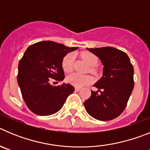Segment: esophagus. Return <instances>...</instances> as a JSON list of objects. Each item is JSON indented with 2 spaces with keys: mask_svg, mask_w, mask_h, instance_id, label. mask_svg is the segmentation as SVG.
<instances>
[{
  "mask_svg": "<svg viewBox=\"0 0 150 150\" xmlns=\"http://www.w3.org/2000/svg\"><path fill=\"white\" fill-rule=\"evenodd\" d=\"M79 90H80V88H78V87H76V88H75V91H79Z\"/></svg>",
  "mask_w": 150,
  "mask_h": 150,
  "instance_id": "obj_1",
  "label": "esophagus"
}]
</instances>
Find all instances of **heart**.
<instances>
[{"mask_svg":"<svg viewBox=\"0 0 150 150\" xmlns=\"http://www.w3.org/2000/svg\"><path fill=\"white\" fill-rule=\"evenodd\" d=\"M82 59L86 62V63L90 67H94L98 64V58L95 56L94 54L88 52H84L81 53ZM74 57L72 54H67L64 56L62 61V67L64 72L69 73L71 72L74 67ZM91 71H93L91 69ZM67 80L68 83L74 85L76 87H83L86 85H88L92 82V79L89 76H84V75H80L78 74H72L69 75L67 77Z\"/></svg>","mask_w":150,"mask_h":150,"instance_id":"b5f03b06","label":"heart"}]
</instances>
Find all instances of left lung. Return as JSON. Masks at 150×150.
Returning <instances> with one entry per match:
<instances>
[{
	"label": "left lung",
	"instance_id": "left-lung-1",
	"mask_svg": "<svg viewBox=\"0 0 150 150\" xmlns=\"http://www.w3.org/2000/svg\"><path fill=\"white\" fill-rule=\"evenodd\" d=\"M103 65V76L94 84L98 91L84 102L93 118L108 121L118 117L126 107L134 88V67L125 52L113 47L86 49Z\"/></svg>",
	"mask_w": 150,
	"mask_h": 150
}]
</instances>
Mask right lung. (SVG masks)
Segmentation results:
<instances>
[{
	"mask_svg": "<svg viewBox=\"0 0 150 150\" xmlns=\"http://www.w3.org/2000/svg\"><path fill=\"white\" fill-rule=\"evenodd\" d=\"M77 49L52 41H42L26 50L18 63L17 81L31 112L39 116H50L62 109L67 97L74 91V87L64 83L55 86L50 84V78L57 81L64 79L62 61L67 53Z\"/></svg>",
	"mask_w": 150,
	"mask_h": 150,
	"instance_id": "obj_1",
	"label": "right lung"
}]
</instances>
